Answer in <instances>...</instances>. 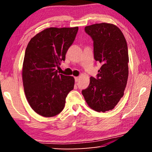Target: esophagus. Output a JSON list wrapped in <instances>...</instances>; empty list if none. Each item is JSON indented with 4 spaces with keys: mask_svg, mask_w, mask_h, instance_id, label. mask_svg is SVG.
I'll use <instances>...</instances> for the list:
<instances>
[{
    "mask_svg": "<svg viewBox=\"0 0 152 152\" xmlns=\"http://www.w3.org/2000/svg\"><path fill=\"white\" fill-rule=\"evenodd\" d=\"M74 79H75V82H78V81L79 80V78H78V77H75V78H74Z\"/></svg>",
    "mask_w": 152,
    "mask_h": 152,
    "instance_id": "obj_1",
    "label": "esophagus"
}]
</instances>
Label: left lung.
Masks as SVG:
<instances>
[{"label":"left lung","mask_w":152,"mask_h":152,"mask_svg":"<svg viewBox=\"0 0 152 152\" xmlns=\"http://www.w3.org/2000/svg\"><path fill=\"white\" fill-rule=\"evenodd\" d=\"M84 30L93 41L94 60L102 66L82 93L91 109L105 112L114 109L124 94L129 74L127 42L113 24L96 23Z\"/></svg>","instance_id":"obj_1"}]
</instances>
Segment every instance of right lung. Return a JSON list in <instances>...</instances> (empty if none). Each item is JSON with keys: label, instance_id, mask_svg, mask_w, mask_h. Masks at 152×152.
Masks as SVG:
<instances>
[{"label": "right lung", "instance_id": "add662e5", "mask_svg": "<svg viewBox=\"0 0 152 152\" xmlns=\"http://www.w3.org/2000/svg\"><path fill=\"white\" fill-rule=\"evenodd\" d=\"M78 27H50L31 38L25 50L23 83L33 110L51 117L61 112L74 86L72 76L58 73L61 61L75 39Z\"/></svg>", "mask_w": 152, "mask_h": 152}]
</instances>
